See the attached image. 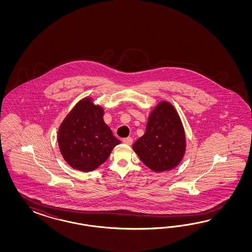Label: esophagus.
<instances>
[{
    "label": "esophagus",
    "instance_id": "esophagus-1",
    "mask_svg": "<svg viewBox=\"0 0 252 252\" xmlns=\"http://www.w3.org/2000/svg\"><path fill=\"white\" fill-rule=\"evenodd\" d=\"M123 142L126 145H131L133 143V139H132V137H125V138H123Z\"/></svg>",
    "mask_w": 252,
    "mask_h": 252
}]
</instances>
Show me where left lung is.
Listing matches in <instances>:
<instances>
[{
    "instance_id": "left-lung-1",
    "label": "left lung",
    "mask_w": 252,
    "mask_h": 252,
    "mask_svg": "<svg viewBox=\"0 0 252 252\" xmlns=\"http://www.w3.org/2000/svg\"><path fill=\"white\" fill-rule=\"evenodd\" d=\"M133 150L146 166L154 172L176 167L186 151L183 125L176 109L161 101L152 112L145 134L133 144Z\"/></svg>"
}]
</instances>
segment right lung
<instances>
[{"instance_id": "1", "label": "right lung", "mask_w": 252, "mask_h": 252, "mask_svg": "<svg viewBox=\"0 0 252 252\" xmlns=\"http://www.w3.org/2000/svg\"><path fill=\"white\" fill-rule=\"evenodd\" d=\"M120 140L103 121V109L91 98L80 100L60 126L58 144L69 165L91 172L108 159Z\"/></svg>"}]
</instances>
